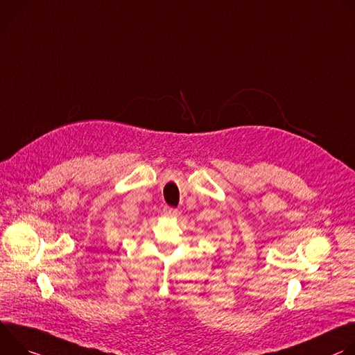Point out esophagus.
I'll use <instances>...</instances> for the list:
<instances>
[{"label": "esophagus", "mask_w": 355, "mask_h": 355, "mask_svg": "<svg viewBox=\"0 0 355 355\" xmlns=\"http://www.w3.org/2000/svg\"><path fill=\"white\" fill-rule=\"evenodd\" d=\"M164 214H165V216H168V217H173V216H176V214H178V210H176V209H172V207H169V206H165V209H164Z\"/></svg>", "instance_id": "esophagus-1"}]
</instances>
